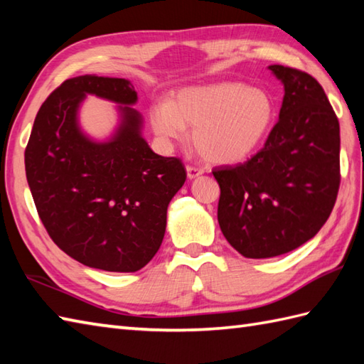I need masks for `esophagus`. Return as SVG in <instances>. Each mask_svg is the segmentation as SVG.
<instances>
[{
  "label": "esophagus",
  "mask_w": 364,
  "mask_h": 364,
  "mask_svg": "<svg viewBox=\"0 0 364 364\" xmlns=\"http://www.w3.org/2000/svg\"><path fill=\"white\" fill-rule=\"evenodd\" d=\"M186 172H188V178L189 180H194V178L203 175L205 170L202 167H196V166H188L186 167Z\"/></svg>",
  "instance_id": "esophagus-1"
}]
</instances>
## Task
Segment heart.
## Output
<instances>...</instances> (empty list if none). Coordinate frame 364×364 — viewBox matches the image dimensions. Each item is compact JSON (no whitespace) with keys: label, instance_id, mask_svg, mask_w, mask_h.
Masks as SVG:
<instances>
[{"label":"heart","instance_id":"obj_1","mask_svg":"<svg viewBox=\"0 0 364 364\" xmlns=\"http://www.w3.org/2000/svg\"><path fill=\"white\" fill-rule=\"evenodd\" d=\"M275 120L274 100L264 89L241 82L188 87L172 105L151 111V127L164 141H183L194 129L196 149L218 164H236L264 144Z\"/></svg>","mask_w":364,"mask_h":364}]
</instances>
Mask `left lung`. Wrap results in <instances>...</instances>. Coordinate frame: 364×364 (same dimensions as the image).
Instances as JSON below:
<instances>
[{
  "instance_id": "8db88e82",
  "label": "left lung",
  "mask_w": 364,
  "mask_h": 364,
  "mask_svg": "<svg viewBox=\"0 0 364 364\" xmlns=\"http://www.w3.org/2000/svg\"><path fill=\"white\" fill-rule=\"evenodd\" d=\"M284 86L280 119L245 162L219 166L218 220L245 258L297 249L327 222L339 172V122L321 84L297 68L270 65Z\"/></svg>"
}]
</instances>
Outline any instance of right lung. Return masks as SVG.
<instances>
[{
	"label": "right lung",
	"mask_w": 364,
	"mask_h": 364,
	"mask_svg": "<svg viewBox=\"0 0 364 364\" xmlns=\"http://www.w3.org/2000/svg\"><path fill=\"white\" fill-rule=\"evenodd\" d=\"M86 93L121 107L124 122L105 144L75 123ZM128 80L84 75L64 81L38 109L25 150L28 184L53 242L81 264L136 272L159 250L167 206L186 181L180 158L154 153L141 136Z\"/></svg>",
	"instance_id": "obj_1"
}]
</instances>
